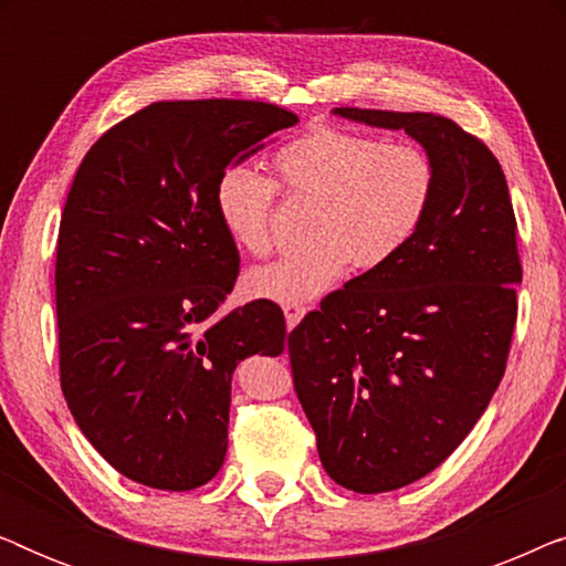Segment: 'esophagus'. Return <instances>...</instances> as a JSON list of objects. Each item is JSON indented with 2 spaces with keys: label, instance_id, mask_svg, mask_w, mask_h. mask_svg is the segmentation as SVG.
<instances>
[{
  "label": "esophagus",
  "instance_id": "esophagus-1",
  "mask_svg": "<svg viewBox=\"0 0 566 566\" xmlns=\"http://www.w3.org/2000/svg\"><path fill=\"white\" fill-rule=\"evenodd\" d=\"M283 314H285V324H289V329H293L301 319H304L306 306H301V304H285V306H283Z\"/></svg>",
  "mask_w": 566,
  "mask_h": 566
}]
</instances>
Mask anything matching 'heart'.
I'll return each mask as SVG.
<instances>
[{
    "instance_id": "1",
    "label": "heart",
    "mask_w": 566,
    "mask_h": 566,
    "mask_svg": "<svg viewBox=\"0 0 566 566\" xmlns=\"http://www.w3.org/2000/svg\"><path fill=\"white\" fill-rule=\"evenodd\" d=\"M283 188L314 200V247L250 270L244 296L273 304H306L329 291L350 262L376 270L399 258L420 234L438 196V165L424 146L386 142L376 134L314 126L275 154ZM273 177L231 165L216 182L223 231L254 258L273 247L270 216L277 200Z\"/></svg>"
}]
</instances>
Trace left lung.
Returning a JSON list of instances; mask_svg holds the SVG:
<instances>
[{
	"label": "left lung",
	"instance_id": "1",
	"mask_svg": "<svg viewBox=\"0 0 566 566\" xmlns=\"http://www.w3.org/2000/svg\"><path fill=\"white\" fill-rule=\"evenodd\" d=\"M432 154L438 196L405 252L329 293L289 335L322 467L345 490L391 492L438 469L505 374L523 281L500 161L432 113L335 107Z\"/></svg>",
	"mask_w": 566,
	"mask_h": 566
}]
</instances>
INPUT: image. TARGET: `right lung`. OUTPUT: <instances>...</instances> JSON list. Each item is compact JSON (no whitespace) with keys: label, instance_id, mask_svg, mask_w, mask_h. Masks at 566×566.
<instances>
[{"label":"right lung","instance_id":"obj_1","mask_svg":"<svg viewBox=\"0 0 566 566\" xmlns=\"http://www.w3.org/2000/svg\"><path fill=\"white\" fill-rule=\"evenodd\" d=\"M293 123L260 99H161L105 130L76 169L56 247L61 391L84 438L138 484L211 482L237 363L283 353L273 301L216 316L239 250L213 196L223 169Z\"/></svg>","mask_w":566,"mask_h":566}]
</instances>
